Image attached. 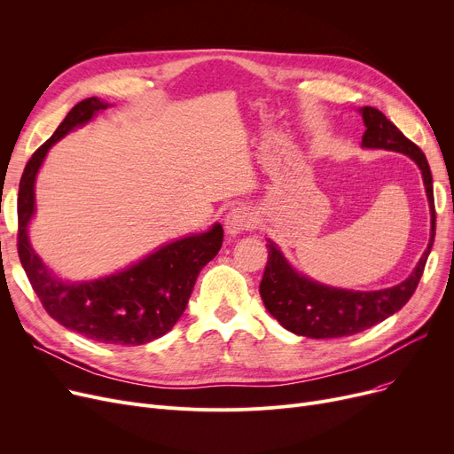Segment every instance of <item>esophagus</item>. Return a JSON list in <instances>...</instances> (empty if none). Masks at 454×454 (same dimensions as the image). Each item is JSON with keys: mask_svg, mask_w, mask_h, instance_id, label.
I'll use <instances>...</instances> for the list:
<instances>
[{"mask_svg": "<svg viewBox=\"0 0 454 454\" xmlns=\"http://www.w3.org/2000/svg\"><path fill=\"white\" fill-rule=\"evenodd\" d=\"M252 213L248 207H243V206H235L231 207L226 217H224V228H226V233L230 237H237L241 235L243 231L250 230L252 228Z\"/></svg>", "mask_w": 454, "mask_h": 454, "instance_id": "34e87169", "label": "esophagus"}]
</instances>
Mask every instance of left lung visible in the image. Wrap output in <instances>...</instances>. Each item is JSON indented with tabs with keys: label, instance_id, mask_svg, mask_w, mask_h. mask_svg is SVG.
Listing matches in <instances>:
<instances>
[{
	"label": "left lung",
	"instance_id": "8db88e82",
	"mask_svg": "<svg viewBox=\"0 0 454 454\" xmlns=\"http://www.w3.org/2000/svg\"><path fill=\"white\" fill-rule=\"evenodd\" d=\"M359 114L363 115L366 127L361 143L364 149L401 153L419 167L428 207H431V239H428L427 250L419 257L412 274L399 285L380 291H349L318 283L298 272L283 255L279 247L267 239L269 261L259 285L261 300H263L267 311L285 329L300 337H349L397 313L414 294L434 243L436 215L433 175L425 154L392 121H388L383 112L372 106H363L359 108Z\"/></svg>",
	"mask_w": 454,
	"mask_h": 454
}]
</instances>
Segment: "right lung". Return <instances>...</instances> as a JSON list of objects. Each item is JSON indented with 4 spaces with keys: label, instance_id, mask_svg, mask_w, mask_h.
<instances>
[{
    "label": "right lung",
    "instance_id": "right-lung-1",
    "mask_svg": "<svg viewBox=\"0 0 454 454\" xmlns=\"http://www.w3.org/2000/svg\"><path fill=\"white\" fill-rule=\"evenodd\" d=\"M108 106L99 98L77 103L27 161L18 191V255L43 309L59 324L98 342L139 346L163 337L184 315L200 270L223 247L224 231L215 223L207 231L167 243L99 279L66 281L43 265L29 241L36 175L57 141Z\"/></svg>",
    "mask_w": 454,
    "mask_h": 454
}]
</instances>
